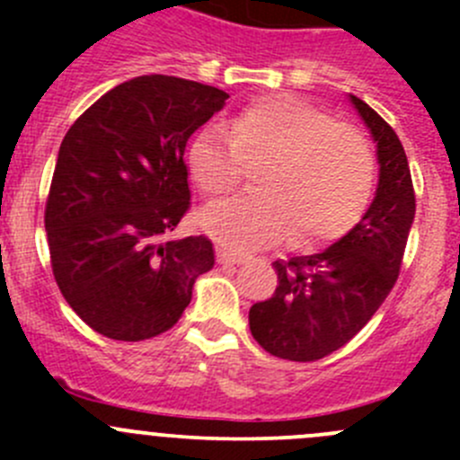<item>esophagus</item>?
I'll use <instances>...</instances> for the list:
<instances>
[{
	"label": "esophagus",
	"instance_id": "34e87169",
	"mask_svg": "<svg viewBox=\"0 0 460 460\" xmlns=\"http://www.w3.org/2000/svg\"><path fill=\"white\" fill-rule=\"evenodd\" d=\"M217 262L234 267V264H243L244 256H243V253L229 252V249H217Z\"/></svg>",
	"mask_w": 460,
	"mask_h": 460
}]
</instances>
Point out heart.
Wrapping results in <instances>:
<instances>
[{"label":"heart","mask_w":460,"mask_h":460,"mask_svg":"<svg viewBox=\"0 0 460 460\" xmlns=\"http://www.w3.org/2000/svg\"><path fill=\"white\" fill-rule=\"evenodd\" d=\"M202 193L220 198L240 184L244 164L258 189L207 207L198 222L234 252H256L296 234V244H318L345 234L367 207L374 153L356 128L291 95L252 102L204 127L187 151Z\"/></svg>","instance_id":"b5f03b06"}]
</instances>
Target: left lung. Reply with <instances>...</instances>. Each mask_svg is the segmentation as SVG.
Masks as SVG:
<instances>
[{
    "instance_id": "8db88e82",
    "label": "left lung",
    "mask_w": 460,
    "mask_h": 460,
    "mask_svg": "<svg viewBox=\"0 0 460 460\" xmlns=\"http://www.w3.org/2000/svg\"><path fill=\"white\" fill-rule=\"evenodd\" d=\"M351 106L372 133L378 187L363 220L314 256L276 260V294L249 309L252 336L296 363L324 358L349 342L392 291L416 213L405 148L360 97Z\"/></svg>"
}]
</instances>
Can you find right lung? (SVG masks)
I'll list each match as a JSON object with an SVG mask.
<instances>
[{
  "instance_id": "right-lung-1",
  "label": "right lung",
  "mask_w": 460,
  "mask_h": 460,
  "mask_svg": "<svg viewBox=\"0 0 460 460\" xmlns=\"http://www.w3.org/2000/svg\"><path fill=\"white\" fill-rule=\"evenodd\" d=\"M226 97L180 77H133L64 136L44 217L50 264L73 312L102 336L136 342L171 329L213 269L208 238L162 235L191 200L189 137Z\"/></svg>"
}]
</instances>
